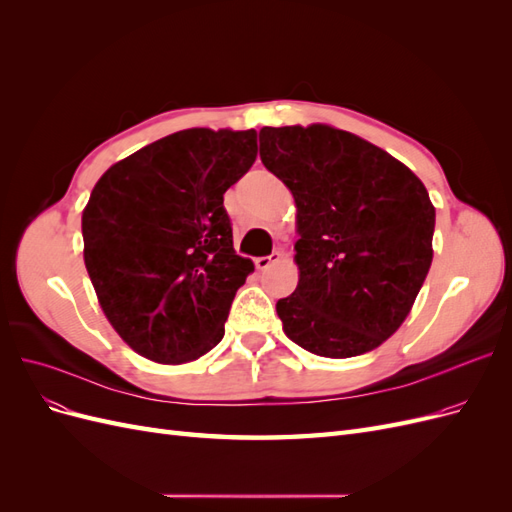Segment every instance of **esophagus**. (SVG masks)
I'll return each mask as SVG.
<instances>
[{"label": "esophagus", "mask_w": 512, "mask_h": 512, "mask_svg": "<svg viewBox=\"0 0 512 512\" xmlns=\"http://www.w3.org/2000/svg\"><path fill=\"white\" fill-rule=\"evenodd\" d=\"M280 260H282V252L280 250H273L269 256H260L254 262H256V269L267 271L271 265H275V262H280Z\"/></svg>", "instance_id": "34e87169"}]
</instances>
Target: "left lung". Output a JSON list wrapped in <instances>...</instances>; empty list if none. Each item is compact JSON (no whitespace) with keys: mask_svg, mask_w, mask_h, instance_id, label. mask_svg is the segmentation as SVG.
Listing matches in <instances>:
<instances>
[{"mask_svg":"<svg viewBox=\"0 0 512 512\" xmlns=\"http://www.w3.org/2000/svg\"><path fill=\"white\" fill-rule=\"evenodd\" d=\"M260 160L297 205L299 284L275 305L307 352L378 348L410 314L436 226L423 181L391 153L331 126L260 130Z\"/></svg>","mask_w":512,"mask_h":512,"instance_id":"left-lung-1","label":"left lung"}]
</instances>
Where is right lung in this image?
<instances>
[{
    "label": "right lung",
    "mask_w": 512,
    "mask_h": 512,
    "mask_svg": "<svg viewBox=\"0 0 512 512\" xmlns=\"http://www.w3.org/2000/svg\"><path fill=\"white\" fill-rule=\"evenodd\" d=\"M256 153V130H181L113 164L91 190L89 280L108 322L145 359L179 365L222 342L254 271L232 247L224 192Z\"/></svg>",
    "instance_id": "right-lung-1"
}]
</instances>
